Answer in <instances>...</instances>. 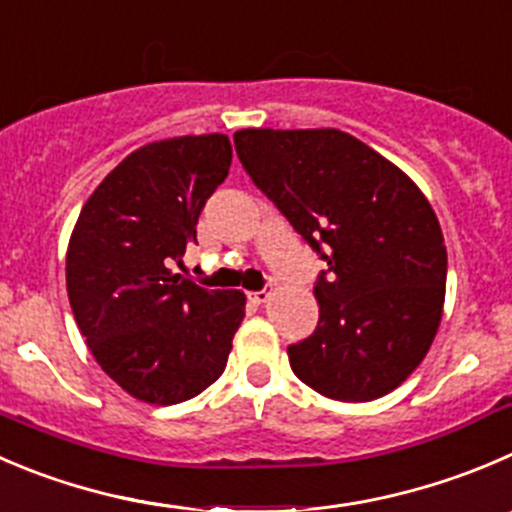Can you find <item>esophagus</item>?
<instances>
[{
  "instance_id": "esophagus-1",
  "label": "esophagus",
  "mask_w": 512,
  "mask_h": 512,
  "mask_svg": "<svg viewBox=\"0 0 512 512\" xmlns=\"http://www.w3.org/2000/svg\"><path fill=\"white\" fill-rule=\"evenodd\" d=\"M272 297V290H260V292H250V300L257 302V305H262V302H267Z\"/></svg>"
}]
</instances>
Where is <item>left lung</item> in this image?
<instances>
[{
	"label": "left lung",
	"mask_w": 512,
	"mask_h": 512,
	"mask_svg": "<svg viewBox=\"0 0 512 512\" xmlns=\"http://www.w3.org/2000/svg\"><path fill=\"white\" fill-rule=\"evenodd\" d=\"M235 150L257 187L320 252V322L287 347L305 385L367 403L403 385L443 320L448 250L420 187L342 130H240Z\"/></svg>",
	"instance_id": "8db88e82"
}]
</instances>
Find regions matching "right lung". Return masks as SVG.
Returning a JSON list of instances; mask_svg holds the SVG:
<instances>
[{
	"label": "right lung",
	"instance_id": "1",
	"mask_svg": "<svg viewBox=\"0 0 512 512\" xmlns=\"http://www.w3.org/2000/svg\"><path fill=\"white\" fill-rule=\"evenodd\" d=\"M227 135L157 140L124 157L84 202L67 247V295L97 365L150 405L200 395L222 375L245 292L170 270L230 172Z\"/></svg>",
	"mask_w": 512,
	"mask_h": 512
}]
</instances>
